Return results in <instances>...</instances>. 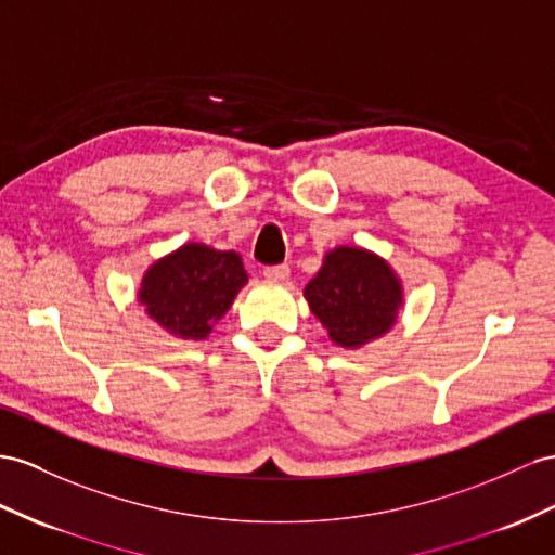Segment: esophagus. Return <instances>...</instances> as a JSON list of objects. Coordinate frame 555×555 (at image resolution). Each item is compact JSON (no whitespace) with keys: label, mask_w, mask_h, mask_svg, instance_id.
Here are the masks:
<instances>
[{"label":"esophagus","mask_w":555,"mask_h":555,"mask_svg":"<svg viewBox=\"0 0 555 555\" xmlns=\"http://www.w3.org/2000/svg\"><path fill=\"white\" fill-rule=\"evenodd\" d=\"M291 276V267L288 264H272V267H264V279L269 281H288Z\"/></svg>","instance_id":"34e87169"}]
</instances>
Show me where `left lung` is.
Segmentation results:
<instances>
[{
  "mask_svg": "<svg viewBox=\"0 0 555 555\" xmlns=\"http://www.w3.org/2000/svg\"><path fill=\"white\" fill-rule=\"evenodd\" d=\"M305 297L333 343L347 349L385 335L403 305L393 269L377 255L349 246L325 255L319 274L307 283Z\"/></svg>",
  "mask_w": 555,
  "mask_h": 555,
  "instance_id": "1",
  "label": "left lung"
}]
</instances>
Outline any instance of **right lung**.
Masks as SVG:
<instances>
[{
	"label": "right lung",
	"instance_id": "add662e5",
	"mask_svg": "<svg viewBox=\"0 0 555 555\" xmlns=\"http://www.w3.org/2000/svg\"><path fill=\"white\" fill-rule=\"evenodd\" d=\"M246 281L244 262L234 250L184 244L147 269L140 302L170 335L204 339Z\"/></svg>",
	"mask_w": 555,
	"mask_h": 555
}]
</instances>
